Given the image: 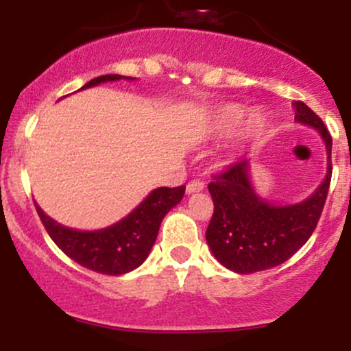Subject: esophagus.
Instances as JSON below:
<instances>
[{"label": "esophagus", "instance_id": "34e87169", "mask_svg": "<svg viewBox=\"0 0 351 351\" xmlns=\"http://www.w3.org/2000/svg\"><path fill=\"white\" fill-rule=\"evenodd\" d=\"M204 189V181L201 180H193L186 184V193L188 195H193V193H199Z\"/></svg>", "mask_w": 351, "mask_h": 351}]
</instances>
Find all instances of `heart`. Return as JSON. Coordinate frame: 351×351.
I'll use <instances>...</instances> for the list:
<instances>
[{"label": "heart", "mask_w": 351, "mask_h": 351, "mask_svg": "<svg viewBox=\"0 0 351 351\" xmlns=\"http://www.w3.org/2000/svg\"><path fill=\"white\" fill-rule=\"evenodd\" d=\"M245 110L244 107L237 106V104H228V106L219 107L213 115V127L217 134H231L234 132L241 123V138L249 140L263 134L265 128L264 117L257 112L249 114L247 119L244 120Z\"/></svg>", "instance_id": "b5f03b06"}]
</instances>
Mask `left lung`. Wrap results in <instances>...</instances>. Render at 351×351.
Listing matches in <instances>:
<instances>
[{"instance_id": "1", "label": "left lung", "mask_w": 351, "mask_h": 351, "mask_svg": "<svg viewBox=\"0 0 351 351\" xmlns=\"http://www.w3.org/2000/svg\"><path fill=\"white\" fill-rule=\"evenodd\" d=\"M297 122L320 132L327 145V176L310 198L299 204L274 206L254 191L247 160L229 165L208 184L215 213L206 229L211 252L224 267L252 274L276 267L295 254L315 231L332 180V136L322 119L297 100Z\"/></svg>"}]
</instances>
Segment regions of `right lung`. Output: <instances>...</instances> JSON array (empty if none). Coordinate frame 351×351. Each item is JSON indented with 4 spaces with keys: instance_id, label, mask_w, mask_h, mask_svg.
<instances>
[{
    "instance_id": "1",
    "label": "right lung",
    "mask_w": 351,
    "mask_h": 351,
    "mask_svg": "<svg viewBox=\"0 0 351 351\" xmlns=\"http://www.w3.org/2000/svg\"><path fill=\"white\" fill-rule=\"evenodd\" d=\"M120 79L132 80L125 75L108 74L92 79L82 88ZM183 195L184 184L153 189L127 217L100 231H77L62 226L44 215L38 203L34 204L47 234L66 256L94 272L122 276L143 264L155 244L165 215L183 199Z\"/></svg>"
}]
</instances>
